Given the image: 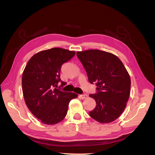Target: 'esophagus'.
Segmentation results:
<instances>
[{
  "mask_svg": "<svg viewBox=\"0 0 155 155\" xmlns=\"http://www.w3.org/2000/svg\"><path fill=\"white\" fill-rule=\"evenodd\" d=\"M87 97H88V95H87V94H82V95H79V97L81 98L82 100L86 99V98H87Z\"/></svg>",
  "mask_w": 155,
  "mask_h": 155,
  "instance_id": "esophagus-1",
  "label": "esophagus"
}]
</instances>
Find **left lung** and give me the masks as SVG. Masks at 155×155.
Wrapping results in <instances>:
<instances>
[{
  "label": "left lung",
  "mask_w": 155,
  "mask_h": 155,
  "mask_svg": "<svg viewBox=\"0 0 155 155\" xmlns=\"http://www.w3.org/2000/svg\"><path fill=\"white\" fill-rule=\"evenodd\" d=\"M78 58L85 68L88 81L96 83L97 93L89 96L96 106L89 115L101 124H109L122 114L130 91V78L116 55L99 50L78 51Z\"/></svg>",
  "instance_id": "1"
}]
</instances>
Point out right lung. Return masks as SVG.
<instances>
[{"instance_id": "add662e5", "label": "right lung", "mask_w": 155, "mask_h": 155, "mask_svg": "<svg viewBox=\"0 0 155 155\" xmlns=\"http://www.w3.org/2000/svg\"><path fill=\"white\" fill-rule=\"evenodd\" d=\"M75 51L53 48L41 51L30 59L22 76V92L26 104L43 124L55 125L66 116L70 101L76 98L74 92L54 88L61 81L62 64L71 59Z\"/></svg>"}]
</instances>
